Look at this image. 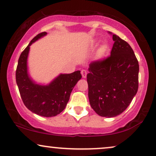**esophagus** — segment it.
Here are the masks:
<instances>
[{"mask_svg":"<svg viewBox=\"0 0 156 156\" xmlns=\"http://www.w3.org/2000/svg\"><path fill=\"white\" fill-rule=\"evenodd\" d=\"M81 75L83 76V78H86V76H87V71H86V70H84V69H83L81 70Z\"/></svg>","mask_w":156,"mask_h":156,"instance_id":"esophagus-1","label":"esophagus"}]
</instances>
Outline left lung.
I'll list each match as a JSON object with an SVG mask.
<instances>
[{
    "label": "left lung",
    "mask_w": 156,
    "mask_h": 156,
    "mask_svg": "<svg viewBox=\"0 0 156 156\" xmlns=\"http://www.w3.org/2000/svg\"><path fill=\"white\" fill-rule=\"evenodd\" d=\"M111 55L89 64L88 98L101 117H114L128 107L138 89L139 64L126 41L112 34Z\"/></svg>",
    "instance_id": "8db88e82"
}]
</instances>
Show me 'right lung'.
<instances>
[{"instance_id":"obj_1","label":"right lung","mask_w":156,"mask_h":156,"mask_svg":"<svg viewBox=\"0 0 156 156\" xmlns=\"http://www.w3.org/2000/svg\"><path fill=\"white\" fill-rule=\"evenodd\" d=\"M46 34V32L37 34L21 52L16 70V80L21 99L27 109L38 115L51 117L63 111L73 88L82 76L80 70L70 74H61L48 86H39L30 79L27 66L29 47Z\"/></svg>"}]
</instances>
